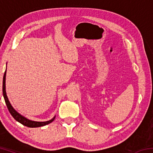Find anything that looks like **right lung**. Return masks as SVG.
Segmentation results:
<instances>
[{"instance_id": "1", "label": "right lung", "mask_w": 153, "mask_h": 153, "mask_svg": "<svg viewBox=\"0 0 153 153\" xmlns=\"http://www.w3.org/2000/svg\"><path fill=\"white\" fill-rule=\"evenodd\" d=\"M5 76H6V71L4 72V76H3V82H2V94H3V97L4 98V101L6 103L7 107L8 108V110L11 113V115L13 116L15 120L17 121L18 122L22 123V125L25 126L29 127V128H37V127H42L44 126L47 125L51 123L52 121H53L55 120V117H54L51 120H49L47 121H44V122H38V121H30L27 119L25 118L20 115V114L18 113L16 111H15L13 108L12 107V106L10 104V102L8 100V98L7 97L6 94V90H5Z\"/></svg>"}]
</instances>
